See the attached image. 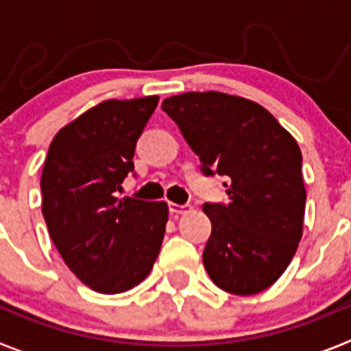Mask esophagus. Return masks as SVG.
Segmentation results:
<instances>
[{
    "instance_id": "obj_1",
    "label": "esophagus",
    "mask_w": 351,
    "mask_h": 351,
    "mask_svg": "<svg viewBox=\"0 0 351 351\" xmlns=\"http://www.w3.org/2000/svg\"><path fill=\"white\" fill-rule=\"evenodd\" d=\"M190 209H191L190 206H179V204H172V202L169 204L170 214H176V216H179V214L188 213V210H190Z\"/></svg>"
}]
</instances>
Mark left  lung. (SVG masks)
Listing matches in <instances>:
<instances>
[{
	"mask_svg": "<svg viewBox=\"0 0 351 351\" xmlns=\"http://www.w3.org/2000/svg\"><path fill=\"white\" fill-rule=\"evenodd\" d=\"M161 108L202 161L226 176L228 204H204L213 232L204 267L216 287L253 295L278 281L302 237L306 188L295 138L262 105L218 91L182 93Z\"/></svg>",
	"mask_w": 351,
	"mask_h": 351,
	"instance_id": "obj_1",
	"label": "left lung"
}]
</instances>
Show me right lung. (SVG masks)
Here are the masks:
<instances>
[{
  "label": "right lung",
  "mask_w": 351,
  "mask_h": 351,
  "mask_svg": "<svg viewBox=\"0 0 351 351\" xmlns=\"http://www.w3.org/2000/svg\"><path fill=\"white\" fill-rule=\"evenodd\" d=\"M158 96L107 100L61 128L43 165L42 213L70 271L100 293L147 278L165 235V202L117 198Z\"/></svg>",
  "instance_id": "1"
}]
</instances>
